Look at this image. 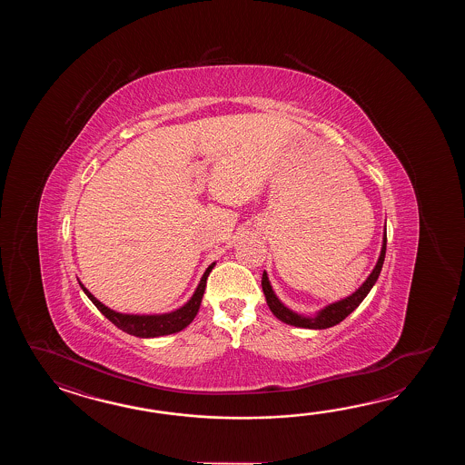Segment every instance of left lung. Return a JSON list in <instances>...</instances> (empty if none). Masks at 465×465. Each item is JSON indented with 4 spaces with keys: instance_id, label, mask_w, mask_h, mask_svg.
Returning a JSON list of instances; mask_svg holds the SVG:
<instances>
[{
    "instance_id": "8db88e82",
    "label": "left lung",
    "mask_w": 465,
    "mask_h": 465,
    "mask_svg": "<svg viewBox=\"0 0 465 465\" xmlns=\"http://www.w3.org/2000/svg\"><path fill=\"white\" fill-rule=\"evenodd\" d=\"M386 246H387V231L384 228V236H382V247H381V254L377 259L376 266L372 269V272L369 274L366 281L362 282V286L356 289V292H352L351 296L344 297L341 301H336L332 304H327L326 307H322L321 311H317L314 316H304V314H299L296 311L289 309L286 304L281 302V299L276 296V292L272 291L271 286V281L267 277V272H262V291H264V296H266V302L271 312L282 322H286L289 326L304 327V329H327V327L336 326L341 321H344L352 311H356L359 304L366 299L367 294L371 292V289L374 287V284L379 279V274L382 271V264H384V257H386Z\"/></svg>"
}]
</instances>
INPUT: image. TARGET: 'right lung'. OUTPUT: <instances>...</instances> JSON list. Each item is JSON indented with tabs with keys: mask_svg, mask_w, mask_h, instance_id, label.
<instances>
[{
	"mask_svg": "<svg viewBox=\"0 0 465 465\" xmlns=\"http://www.w3.org/2000/svg\"><path fill=\"white\" fill-rule=\"evenodd\" d=\"M214 266H216V262H213L204 271L194 294L191 296L184 306L179 307L176 311H171V312H164V314H123V312H116V311L109 309L108 306H104L103 302H99L98 299L93 296L81 282H79V286L84 291V294L91 299V302L98 307L101 314L108 317L109 321L114 326L119 327L121 331L128 332L131 336L143 337V339L169 336V334H174V332L183 331L184 327H188L193 322V319L198 314L201 301L204 296V289H206V279H208L209 272L213 271Z\"/></svg>",
	"mask_w": 465,
	"mask_h": 465,
	"instance_id": "1",
	"label": "right lung"
}]
</instances>
